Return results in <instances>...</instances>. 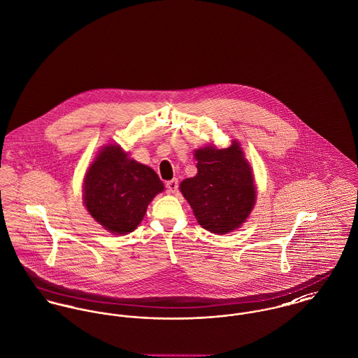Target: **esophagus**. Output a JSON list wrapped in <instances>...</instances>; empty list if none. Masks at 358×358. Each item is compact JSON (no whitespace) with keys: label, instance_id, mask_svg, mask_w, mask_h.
<instances>
[{"label":"esophagus","instance_id":"esophagus-1","mask_svg":"<svg viewBox=\"0 0 358 358\" xmlns=\"http://www.w3.org/2000/svg\"><path fill=\"white\" fill-rule=\"evenodd\" d=\"M166 188L170 193H176V191L178 189V180L177 178H173L170 181L166 182Z\"/></svg>","mask_w":358,"mask_h":358}]
</instances>
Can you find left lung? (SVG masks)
<instances>
[{
    "mask_svg": "<svg viewBox=\"0 0 358 358\" xmlns=\"http://www.w3.org/2000/svg\"><path fill=\"white\" fill-rule=\"evenodd\" d=\"M197 174L180 184L199 224L217 234L240 227L250 214L256 191L249 164L238 143L229 148H200L194 152Z\"/></svg>",
    "mask_w": 358,
    "mask_h": 358,
    "instance_id": "8db88e82",
    "label": "left lung"
}]
</instances>
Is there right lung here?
Masks as SVG:
<instances>
[{
  "label": "right lung",
  "instance_id": "obj_1",
  "mask_svg": "<svg viewBox=\"0 0 358 358\" xmlns=\"http://www.w3.org/2000/svg\"><path fill=\"white\" fill-rule=\"evenodd\" d=\"M164 182L148 166L127 158L120 145L105 147L84 178V204L114 234L134 231Z\"/></svg>",
  "mask_w": 358,
  "mask_h": 358
}]
</instances>
